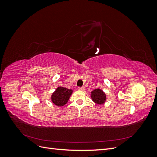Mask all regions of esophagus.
<instances>
[{"label": "esophagus", "mask_w": 157, "mask_h": 157, "mask_svg": "<svg viewBox=\"0 0 157 157\" xmlns=\"http://www.w3.org/2000/svg\"><path fill=\"white\" fill-rule=\"evenodd\" d=\"M78 90H82H82H84V86H82V87H78Z\"/></svg>", "instance_id": "34e87169"}]
</instances>
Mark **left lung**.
Wrapping results in <instances>:
<instances>
[{
  "instance_id": "left-lung-1",
  "label": "left lung",
  "mask_w": 157,
  "mask_h": 157,
  "mask_svg": "<svg viewBox=\"0 0 157 157\" xmlns=\"http://www.w3.org/2000/svg\"><path fill=\"white\" fill-rule=\"evenodd\" d=\"M92 98L94 102L98 104H102L105 102L106 96L105 93L100 89H96L92 92Z\"/></svg>"
}]
</instances>
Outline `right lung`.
Masks as SVG:
<instances>
[{"mask_svg":"<svg viewBox=\"0 0 157 157\" xmlns=\"http://www.w3.org/2000/svg\"><path fill=\"white\" fill-rule=\"evenodd\" d=\"M72 92V90L62 86L58 87L52 94V101L56 105L63 106L68 101Z\"/></svg>","mask_w":157,"mask_h":157,"instance_id":"add662e5","label":"right lung"}]
</instances>
